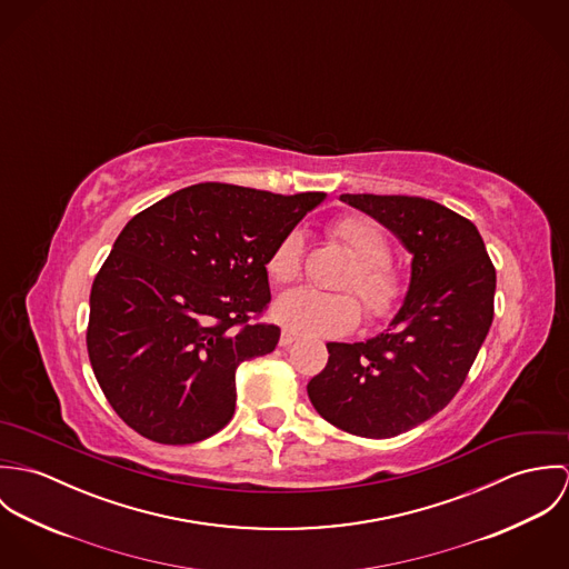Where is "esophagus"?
Returning a JSON list of instances; mask_svg holds the SVG:
<instances>
[{
	"label": "esophagus",
	"instance_id": "1",
	"mask_svg": "<svg viewBox=\"0 0 569 569\" xmlns=\"http://www.w3.org/2000/svg\"><path fill=\"white\" fill-rule=\"evenodd\" d=\"M296 332L293 330H289V328H282V332H280V346L282 348H287V346H291L293 341H296Z\"/></svg>",
	"mask_w": 569,
	"mask_h": 569
}]
</instances>
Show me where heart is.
I'll return each mask as SVG.
<instances>
[{
    "label": "heart",
    "mask_w": 569,
    "mask_h": 569,
    "mask_svg": "<svg viewBox=\"0 0 569 569\" xmlns=\"http://www.w3.org/2000/svg\"><path fill=\"white\" fill-rule=\"evenodd\" d=\"M328 239L352 260L335 284L343 293L289 291L273 307L276 320L298 335L339 337L361 320L357 299L370 322L392 320L406 302L407 278L390 262L392 244L381 226L363 214H346L328 226ZM302 264L305 237L300 230H289L271 249L264 267L271 282L291 284L302 276Z\"/></svg>",
    "instance_id": "obj_1"
}]
</instances>
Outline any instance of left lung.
<instances>
[{"label": "left lung", "instance_id": "1", "mask_svg": "<svg viewBox=\"0 0 569 569\" xmlns=\"http://www.w3.org/2000/svg\"><path fill=\"white\" fill-rule=\"evenodd\" d=\"M390 228L413 253L406 305L379 337L326 343L309 399L335 427L392 438L449 406L487 339L495 267L478 228L422 197L341 194Z\"/></svg>", "mask_w": 569, "mask_h": 569}]
</instances>
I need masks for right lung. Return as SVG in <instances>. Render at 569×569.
I'll use <instances>...</instances> for the list:
<instances>
[{"label":"right lung","instance_id":"obj_1","mask_svg":"<svg viewBox=\"0 0 569 569\" xmlns=\"http://www.w3.org/2000/svg\"><path fill=\"white\" fill-rule=\"evenodd\" d=\"M325 199L206 181L136 214L93 278L87 352L102 395L140 436L192 445L234 416L239 363L280 328L267 258Z\"/></svg>","mask_w":569,"mask_h":569}]
</instances>
